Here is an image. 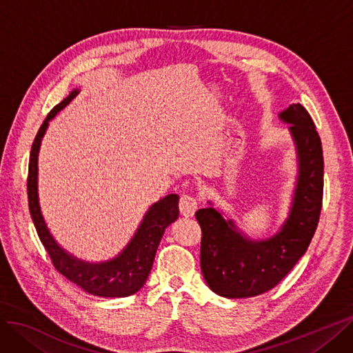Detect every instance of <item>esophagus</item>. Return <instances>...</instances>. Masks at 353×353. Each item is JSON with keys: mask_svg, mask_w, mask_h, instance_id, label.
<instances>
[{"mask_svg": "<svg viewBox=\"0 0 353 353\" xmlns=\"http://www.w3.org/2000/svg\"><path fill=\"white\" fill-rule=\"evenodd\" d=\"M179 208H180V214L183 216H193L198 210V201L196 198L190 196V194H181Z\"/></svg>", "mask_w": 353, "mask_h": 353, "instance_id": "34e87169", "label": "esophagus"}]
</instances>
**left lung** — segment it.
I'll return each mask as SVG.
<instances>
[{
    "instance_id": "obj_1",
    "label": "left lung",
    "mask_w": 353,
    "mask_h": 353,
    "mask_svg": "<svg viewBox=\"0 0 353 353\" xmlns=\"http://www.w3.org/2000/svg\"><path fill=\"white\" fill-rule=\"evenodd\" d=\"M279 119L291 125L298 165L290 212L279 230L252 239L211 201L194 214L202 228V275L221 296L250 298L276 286L307 252L319 224L324 172L320 137L299 103L282 110Z\"/></svg>"
}]
</instances>
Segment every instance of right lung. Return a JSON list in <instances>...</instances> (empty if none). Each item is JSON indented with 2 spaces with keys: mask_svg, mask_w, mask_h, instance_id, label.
Here are the masks:
<instances>
[{
  "mask_svg": "<svg viewBox=\"0 0 353 353\" xmlns=\"http://www.w3.org/2000/svg\"><path fill=\"white\" fill-rule=\"evenodd\" d=\"M78 93H80V88H74L68 97H65L50 110L33 141L28 176L29 211L37 236L59 273L91 295L123 298L138 292L143 283L147 282L165 228L179 218V194L170 193L163 199L152 203L145 215L142 216L141 224L138 225L132 239L123 247V250L109 260L87 262V260L78 259L77 256L68 253L58 244L45 223L41 202H39V151H41L42 139L46 134L49 122L67 104H70V101Z\"/></svg>",
  "mask_w": 353,
  "mask_h": 353,
  "instance_id": "add662e5",
  "label": "right lung"
}]
</instances>
